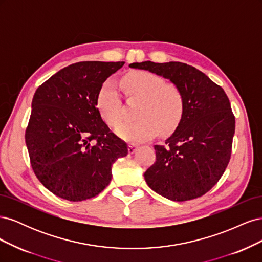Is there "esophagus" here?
Segmentation results:
<instances>
[{
    "mask_svg": "<svg viewBox=\"0 0 262 262\" xmlns=\"http://www.w3.org/2000/svg\"><path fill=\"white\" fill-rule=\"evenodd\" d=\"M137 150H138V145H136V144H129V153L130 154L136 153Z\"/></svg>",
    "mask_w": 262,
    "mask_h": 262,
    "instance_id": "34e87169",
    "label": "esophagus"
}]
</instances>
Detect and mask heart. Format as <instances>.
I'll list each match as a JSON object with an SVG mask.
<instances>
[{"instance_id": "b5f03b06", "label": "heart", "mask_w": 262, "mask_h": 262, "mask_svg": "<svg viewBox=\"0 0 262 262\" xmlns=\"http://www.w3.org/2000/svg\"><path fill=\"white\" fill-rule=\"evenodd\" d=\"M126 98L138 100L136 121L123 122L116 133L129 142H144L158 132L169 136L175 131L185 115V95L175 84H165L161 76L147 71L126 74L121 80ZM97 107L109 125H117L123 118V107L115 85L107 81L97 94Z\"/></svg>"}]
</instances>
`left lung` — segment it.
<instances>
[{
    "mask_svg": "<svg viewBox=\"0 0 262 262\" xmlns=\"http://www.w3.org/2000/svg\"><path fill=\"white\" fill-rule=\"evenodd\" d=\"M167 78L185 95L179 126L154 145L156 161L144 172L148 187L172 201H188L207 193L223 175L232 154L235 117L227 95L198 69L181 62L131 63Z\"/></svg>",
    "mask_w": 262,
    "mask_h": 262,
    "instance_id": "1",
    "label": "left lung"
}]
</instances>
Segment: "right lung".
<instances>
[{
  "instance_id": "add662e5",
  "label": "right lung",
  "mask_w": 262,
  "mask_h": 262,
  "mask_svg": "<svg viewBox=\"0 0 262 262\" xmlns=\"http://www.w3.org/2000/svg\"><path fill=\"white\" fill-rule=\"evenodd\" d=\"M124 62L71 64L38 87L25 133L30 164L41 184L62 199L83 201L112 180V166L128 154L97 108V94Z\"/></svg>"
}]
</instances>
